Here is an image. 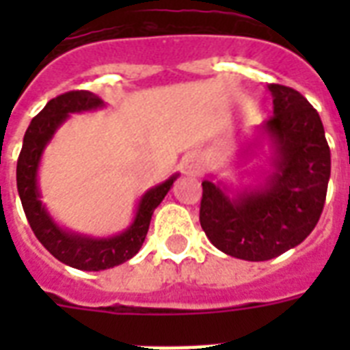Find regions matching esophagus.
<instances>
[{
	"mask_svg": "<svg viewBox=\"0 0 350 350\" xmlns=\"http://www.w3.org/2000/svg\"><path fill=\"white\" fill-rule=\"evenodd\" d=\"M183 169L189 172V174L198 176L202 172V158L198 154H189L185 159H183Z\"/></svg>",
	"mask_w": 350,
	"mask_h": 350,
	"instance_id": "obj_1",
	"label": "esophagus"
}]
</instances>
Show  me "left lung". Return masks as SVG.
I'll return each instance as SVG.
<instances>
[{"mask_svg": "<svg viewBox=\"0 0 350 350\" xmlns=\"http://www.w3.org/2000/svg\"><path fill=\"white\" fill-rule=\"evenodd\" d=\"M269 90L274 116L260 131L274 156L265 183L232 198L219 183H202V229L216 249L247 261L272 260L301 243L320 219L331 178L320 114L298 90L278 83Z\"/></svg>", "mask_w": 350, "mask_h": 350, "instance_id": "obj_1", "label": "left lung"}]
</instances>
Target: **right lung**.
<instances>
[{"instance_id":"add662e5","label":"right lung","mask_w":350,"mask_h":350,"mask_svg":"<svg viewBox=\"0 0 350 350\" xmlns=\"http://www.w3.org/2000/svg\"><path fill=\"white\" fill-rule=\"evenodd\" d=\"M103 105H105L103 100L89 90H70L49 101L45 109L30 121L29 129L25 132L23 147L19 152L18 169H16L19 200L36 238L40 239L41 245L56 260L79 271H105L137 254L148 232L154 208L163 202L176 178L180 176H170L167 181L145 192L139 200L136 218L131 227L112 238H90L62 229L51 218V214L46 213L45 205L40 200L38 167H40L41 154L45 150L46 143L54 136V132L57 131V126L67 120L68 114L96 111Z\"/></svg>"}]
</instances>
